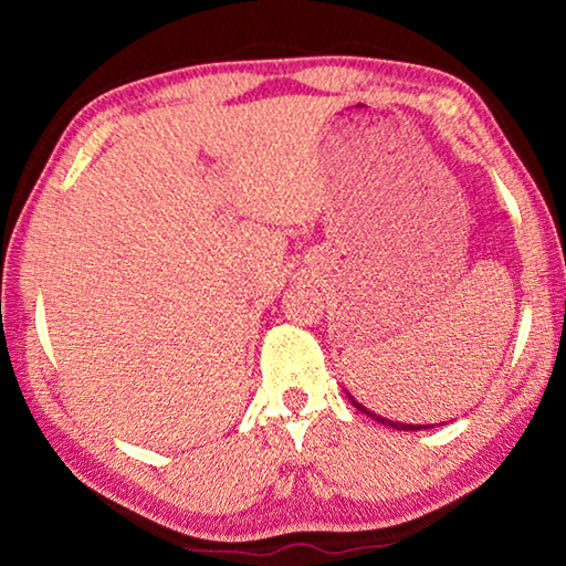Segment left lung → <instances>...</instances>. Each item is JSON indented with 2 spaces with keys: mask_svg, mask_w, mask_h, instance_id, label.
<instances>
[{
  "mask_svg": "<svg viewBox=\"0 0 566 566\" xmlns=\"http://www.w3.org/2000/svg\"><path fill=\"white\" fill-rule=\"evenodd\" d=\"M349 401H352V405H354V407H357L359 411H364V415H367V417H371V419H375V421H379V424H387V427H395V429H401V432H417V429H429L427 424H401V421H391V419H385V417H379V415H375V411H369L367 407H364V405H359V401H357V399H354V397H349Z\"/></svg>",
  "mask_w": 566,
  "mask_h": 566,
  "instance_id": "left-lung-1",
  "label": "left lung"
}]
</instances>
